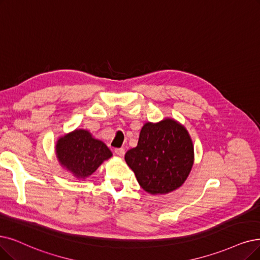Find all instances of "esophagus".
<instances>
[{"label": "esophagus", "mask_w": 260, "mask_h": 260, "mask_svg": "<svg viewBox=\"0 0 260 260\" xmlns=\"http://www.w3.org/2000/svg\"><path fill=\"white\" fill-rule=\"evenodd\" d=\"M115 153L117 155H119V157H122V155L124 154V149L123 148H116L115 149Z\"/></svg>", "instance_id": "34e87169"}]
</instances>
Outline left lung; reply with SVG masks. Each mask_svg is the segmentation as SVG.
Segmentation results:
<instances>
[{
  "label": "left lung",
  "mask_w": 260,
  "mask_h": 260,
  "mask_svg": "<svg viewBox=\"0 0 260 260\" xmlns=\"http://www.w3.org/2000/svg\"><path fill=\"white\" fill-rule=\"evenodd\" d=\"M142 188L166 194L183 184L192 170L194 147L189 132L172 118L143 126L138 146L124 154Z\"/></svg>",
  "instance_id": "left-lung-1"
}]
</instances>
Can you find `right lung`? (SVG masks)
Wrapping results in <instances>:
<instances>
[{
  "mask_svg": "<svg viewBox=\"0 0 260 260\" xmlns=\"http://www.w3.org/2000/svg\"><path fill=\"white\" fill-rule=\"evenodd\" d=\"M55 151L60 165L80 179L87 178L103 161L113 155L105 143L92 138L84 129H77L60 137Z\"/></svg>",
  "mask_w": 260,
  "mask_h": 260,
  "instance_id": "add662e5",
  "label": "right lung"
}]
</instances>
